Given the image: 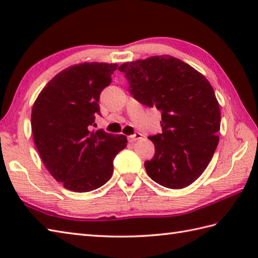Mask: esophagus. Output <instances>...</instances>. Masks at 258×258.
I'll return each mask as SVG.
<instances>
[{
  "instance_id": "1",
  "label": "esophagus",
  "mask_w": 258,
  "mask_h": 258,
  "mask_svg": "<svg viewBox=\"0 0 258 258\" xmlns=\"http://www.w3.org/2000/svg\"><path fill=\"white\" fill-rule=\"evenodd\" d=\"M142 137H143V135H142L141 133L137 132V133L133 134V135H130V137H128V141H130V142H135V141H138V140L142 139Z\"/></svg>"
}]
</instances>
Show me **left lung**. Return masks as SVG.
<instances>
[{
	"mask_svg": "<svg viewBox=\"0 0 258 258\" xmlns=\"http://www.w3.org/2000/svg\"><path fill=\"white\" fill-rule=\"evenodd\" d=\"M118 71L139 102L161 111L163 133L149 138L156 151L145 163L148 175L168 189L190 185L206 169L220 140V104L211 83L167 54L125 62Z\"/></svg>",
	"mask_w": 258,
	"mask_h": 258,
	"instance_id": "obj_1",
	"label": "left lung"
}]
</instances>
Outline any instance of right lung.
I'll list each match as a JSON object with an SVG mask.
<instances>
[{
    "instance_id": "obj_1",
    "label": "right lung",
    "mask_w": 258,
    "mask_h": 258,
    "mask_svg": "<svg viewBox=\"0 0 258 258\" xmlns=\"http://www.w3.org/2000/svg\"><path fill=\"white\" fill-rule=\"evenodd\" d=\"M118 64L83 62L63 69L35 100L32 133L43 164L74 192L102 186L113 172L112 160L127 143L124 135L91 131L100 115V93Z\"/></svg>"
}]
</instances>
